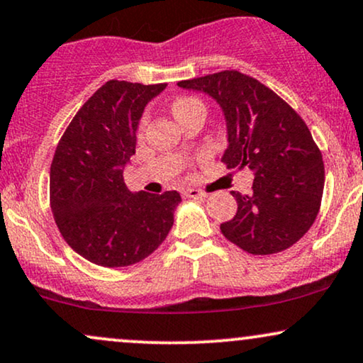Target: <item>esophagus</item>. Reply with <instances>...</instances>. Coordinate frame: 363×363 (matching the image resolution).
<instances>
[{
  "label": "esophagus",
  "mask_w": 363,
  "mask_h": 363,
  "mask_svg": "<svg viewBox=\"0 0 363 363\" xmlns=\"http://www.w3.org/2000/svg\"><path fill=\"white\" fill-rule=\"evenodd\" d=\"M182 194L186 196V198H206V193L201 189H193V187H189V189H184L182 191Z\"/></svg>",
  "instance_id": "obj_1"
}]
</instances>
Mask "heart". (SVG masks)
<instances>
[{"instance_id":"b5f03b06","label":"heart","mask_w":363,"mask_h":363,"mask_svg":"<svg viewBox=\"0 0 363 363\" xmlns=\"http://www.w3.org/2000/svg\"><path fill=\"white\" fill-rule=\"evenodd\" d=\"M196 108H204L203 103L196 98H187V96H184V98H177L176 101L172 103V113L176 118H181L191 110H196ZM143 123H145V120L142 121V125Z\"/></svg>"}]
</instances>
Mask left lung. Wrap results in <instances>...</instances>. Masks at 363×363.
Wrapping results in <instances>:
<instances>
[{
	"label": "left lung",
	"mask_w": 363,
	"mask_h": 363,
	"mask_svg": "<svg viewBox=\"0 0 363 363\" xmlns=\"http://www.w3.org/2000/svg\"><path fill=\"white\" fill-rule=\"evenodd\" d=\"M211 96L223 110L228 169L253 172L252 194L231 191L237 215L221 233L252 255H270L294 245L311 228L325 186L323 155L298 113L253 77L221 71L177 82Z\"/></svg>",
	"instance_id": "obj_1"
}]
</instances>
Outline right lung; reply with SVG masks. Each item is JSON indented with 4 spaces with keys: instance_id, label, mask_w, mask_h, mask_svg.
<instances>
[{
    "instance_id": "1",
    "label": "right lung",
    "mask_w": 363,
    "mask_h": 363,
    "mask_svg": "<svg viewBox=\"0 0 363 363\" xmlns=\"http://www.w3.org/2000/svg\"><path fill=\"white\" fill-rule=\"evenodd\" d=\"M165 86L108 81L82 104L55 148L50 208L57 228L74 252L101 267L143 260L174 225L177 191L133 194L123 179L142 113Z\"/></svg>"
}]
</instances>
